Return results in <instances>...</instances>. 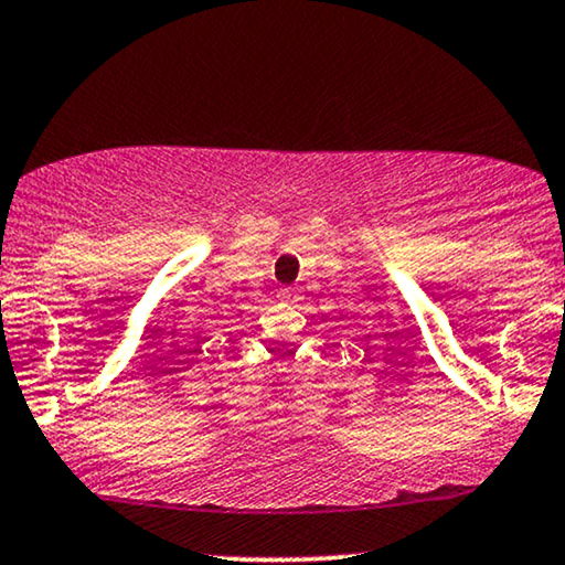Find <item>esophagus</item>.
Listing matches in <instances>:
<instances>
[{
    "instance_id": "34e87169",
    "label": "esophagus",
    "mask_w": 565,
    "mask_h": 565,
    "mask_svg": "<svg viewBox=\"0 0 565 565\" xmlns=\"http://www.w3.org/2000/svg\"><path fill=\"white\" fill-rule=\"evenodd\" d=\"M297 295H299V291L295 287H281V289H278V299H281V302H295Z\"/></svg>"
}]
</instances>
